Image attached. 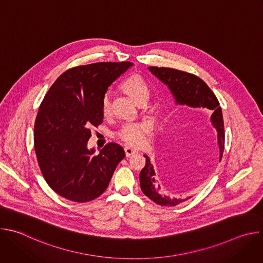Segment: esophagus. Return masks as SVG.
<instances>
[{
    "instance_id": "34e87169",
    "label": "esophagus",
    "mask_w": 263,
    "mask_h": 263,
    "mask_svg": "<svg viewBox=\"0 0 263 263\" xmlns=\"http://www.w3.org/2000/svg\"><path fill=\"white\" fill-rule=\"evenodd\" d=\"M125 153H126V156H127V157H129V156H131V155H133V154L137 153V151H136L135 148H133V147L126 146V147H125Z\"/></svg>"
}]
</instances>
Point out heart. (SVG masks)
<instances>
[{"mask_svg":"<svg viewBox=\"0 0 263 263\" xmlns=\"http://www.w3.org/2000/svg\"><path fill=\"white\" fill-rule=\"evenodd\" d=\"M121 89L128 95L136 104L146 100L149 93L145 81L136 73L127 76L120 84ZM110 111V102L108 97H104L101 103V112L103 116H108ZM148 126L145 123H128L122 127L117 133V136L125 143L132 146H139L146 140Z\"/></svg>","mask_w":263,"mask_h":263,"instance_id":"b5f03b06","label":"heart"}]
</instances>
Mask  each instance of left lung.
<instances>
[{"mask_svg": "<svg viewBox=\"0 0 263 263\" xmlns=\"http://www.w3.org/2000/svg\"><path fill=\"white\" fill-rule=\"evenodd\" d=\"M151 72L165 85L168 86L172 91L176 103L179 105H186L192 108H201L210 110L211 118L210 123L217 132V146L219 151L218 159L214 160L209 164L210 168L213 170L217 161L221 160L222 152L224 147V128L222 112L219 106V102L208 85L198 76L191 72L171 68V67H158L149 66ZM145 157V165L139 174L140 189L142 193L153 202L161 206H176L189 198L182 199H171L160 192V186L155 182V172L153 165L149 162V158Z\"/></svg>", "mask_w": 263, "mask_h": 263, "instance_id": "obj_1", "label": "left lung"}]
</instances>
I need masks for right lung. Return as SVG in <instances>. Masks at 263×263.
<instances>
[{
    "label": "right lung",
    "mask_w": 263,
    "mask_h": 263,
    "mask_svg": "<svg viewBox=\"0 0 263 263\" xmlns=\"http://www.w3.org/2000/svg\"><path fill=\"white\" fill-rule=\"evenodd\" d=\"M131 65L123 61L71 67L45 96L34 124V148L46 182L59 196L78 203L97 199L124 159V148L116 142L95 155L87 141L90 128L103 123L105 92Z\"/></svg>",
    "instance_id": "add662e5"
}]
</instances>
